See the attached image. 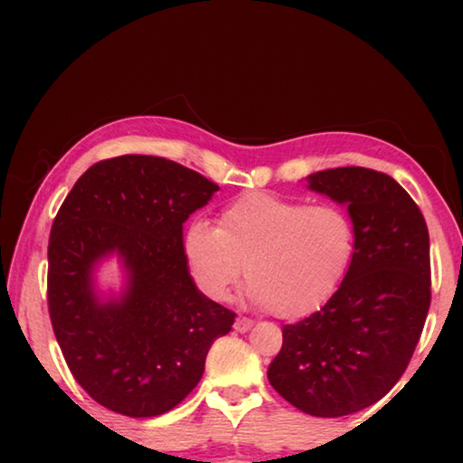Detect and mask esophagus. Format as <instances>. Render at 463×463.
<instances>
[{
  "label": "esophagus",
  "mask_w": 463,
  "mask_h": 463,
  "mask_svg": "<svg viewBox=\"0 0 463 463\" xmlns=\"http://www.w3.org/2000/svg\"><path fill=\"white\" fill-rule=\"evenodd\" d=\"M250 328H252V320H250V317H237L235 320L237 333H246V331H250Z\"/></svg>",
  "instance_id": "34e87169"
}]
</instances>
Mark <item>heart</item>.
I'll return each mask as SVG.
<instances>
[{"mask_svg":"<svg viewBox=\"0 0 463 463\" xmlns=\"http://www.w3.org/2000/svg\"><path fill=\"white\" fill-rule=\"evenodd\" d=\"M357 252L342 206L252 191L226 206L217 226L194 222L184 254L202 289L226 300L243 276L250 300L285 320L322 309L344 285Z\"/></svg>","mask_w":463,"mask_h":463,"instance_id":"b5f03b06","label":"heart"}]
</instances>
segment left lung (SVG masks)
Segmentation results:
<instances>
[{
	"mask_svg": "<svg viewBox=\"0 0 463 463\" xmlns=\"http://www.w3.org/2000/svg\"><path fill=\"white\" fill-rule=\"evenodd\" d=\"M307 180L348 206L357 252L320 311L285 324L268 379L300 411L339 418L381 401L409 365L431 305L429 231L411 195L383 172L337 167Z\"/></svg>",
	"mask_w": 463,
	"mask_h": 463,
	"instance_id": "obj_1",
	"label": "left lung"
}]
</instances>
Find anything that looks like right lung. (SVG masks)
<instances>
[{
	"label": "right lung",
	"mask_w": 463,
	"mask_h": 463,
	"mask_svg": "<svg viewBox=\"0 0 463 463\" xmlns=\"http://www.w3.org/2000/svg\"><path fill=\"white\" fill-rule=\"evenodd\" d=\"M220 189L161 156L124 154L89 167L58 209L47 246V305L73 379L130 418L169 411L198 385L206 353L235 313L195 287L183 224ZM117 253L121 297L102 299L92 272Z\"/></svg>",
	"instance_id": "add662e5"
}]
</instances>
